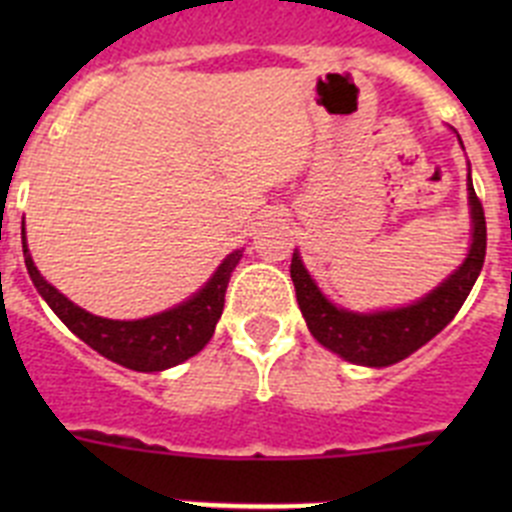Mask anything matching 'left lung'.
Wrapping results in <instances>:
<instances>
[{
    "instance_id": "8db88e82",
    "label": "left lung",
    "mask_w": 512,
    "mask_h": 512,
    "mask_svg": "<svg viewBox=\"0 0 512 512\" xmlns=\"http://www.w3.org/2000/svg\"><path fill=\"white\" fill-rule=\"evenodd\" d=\"M469 205H472L474 235L467 261L441 287L433 289L431 295L410 307H400V310L377 312V315L338 310L320 295V289L315 287L300 256L295 253L289 274L295 282L297 302L305 315V323L315 341L351 364L390 366L418 351L436 333H441L464 305L479 271H482V264H485L487 223L472 179H469Z\"/></svg>"
}]
</instances>
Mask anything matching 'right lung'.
<instances>
[{
	"instance_id": "right-lung-1",
	"label": "right lung",
	"mask_w": 512,
	"mask_h": 512,
	"mask_svg": "<svg viewBox=\"0 0 512 512\" xmlns=\"http://www.w3.org/2000/svg\"><path fill=\"white\" fill-rule=\"evenodd\" d=\"M22 248H25L27 274L43 300L66 323V328L94 351H99L115 364L135 369V372H161V369L182 364L189 356L200 354L210 343L217 320L223 315L230 274L243 256L241 251L230 253L220 264V269L212 274L210 282L205 284V289H200L192 300L174 310L143 320H107L66 300L56 287H51L40 277V271L35 269L33 259L27 253V246Z\"/></svg>"
}]
</instances>
